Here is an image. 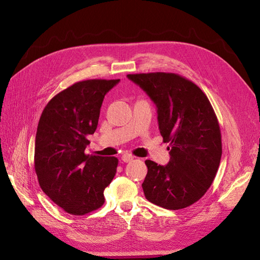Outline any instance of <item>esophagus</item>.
<instances>
[{
  "instance_id": "1",
  "label": "esophagus",
  "mask_w": 260,
  "mask_h": 260,
  "mask_svg": "<svg viewBox=\"0 0 260 260\" xmlns=\"http://www.w3.org/2000/svg\"><path fill=\"white\" fill-rule=\"evenodd\" d=\"M133 159H134V156L132 155V154H129V153H125L124 155L121 156V161L125 162V163H128L131 161H133Z\"/></svg>"
}]
</instances>
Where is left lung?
Segmentation results:
<instances>
[{"label": "left lung", "mask_w": 260, "mask_h": 260, "mask_svg": "<svg viewBox=\"0 0 260 260\" xmlns=\"http://www.w3.org/2000/svg\"><path fill=\"white\" fill-rule=\"evenodd\" d=\"M127 78L155 104L159 133L164 143H170L167 165L145 161V198L169 210L189 207L212 184L221 159V133L211 104L196 84L176 74H136Z\"/></svg>", "instance_id": "8db88e82"}]
</instances>
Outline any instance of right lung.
I'll list each match as a JSON object with an SVG mask.
<instances>
[{
	"mask_svg": "<svg viewBox=\"0 0 260 260\" xmlns=\"http://www.w3.org/2000/svg\"><path fill=\"white\" fill-rule=\"evenodd\" d=\"M119 79L76 82L54 96L38 124L35 169L51 200L75 215L101 208L104 190L116 174L118 159L85 154L95 133L106 93Z\"/></svg>",
	"mask_w": 260,
	"mask_h": 260,
	"instance_id": "1",
	"label": "right lung"
}]
</instances>
